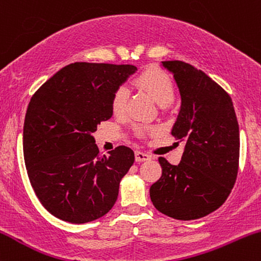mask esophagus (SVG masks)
Instances as JSON below:
<instances>
[{"label": "esophagus", "instance_id": "esophagus-1", "mask_svg": "<svg viewBox=\"0 0 261 261\" xmlns=\"http://www.w3.org/2000/svg\"><path fill=\"white\" fill-rule=\"evenodd\" d=\"M135 160H136V162H145V161L151 160V155L145 153V152L136 151L135 152Z\"/></svg>", "mask_w": 261, "mask_h": 261}]
</instances>
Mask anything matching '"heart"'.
<instances>
[{"label": "heart", "mask_w": 261, "mask_h": 261, "mask_svg": "<svg viewBox=\"0 0 261 261\" xmlns=\"http://www.w3.org/2000/svg\"><path fill=\"white\" fill-rule=\"evenodd\" d=\"M135 83L145 89L151 94L154 101L162 107H166L174 100L175 89L173 81L164 71L161 68L149 66L145 68L139 76L135 79ZM128 92L125 87H119L114 92L112 98V110L115 115H121L126 110ZM136 133L139 135H151L155 134L157 130L153 127L145 126V125H137Z\"/></svg>", "instance_id": "1"}]
</instances>
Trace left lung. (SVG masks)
<instances>
[{
  "instance_id": "8db88e82",
  "label": "left lung",
  "mask_w": 261,
  "mask_h": 261,
  "mask_svg": "<svg viewBox=\"0 0 261 261\" xmlns=\"http://www.w3.org/2000/svg\"><path fill=\"white\" fill-rule=\"evenodd\" d=\"M181 107L172 135L184 143L178 166L160 157L162 176L149 189L154 207L190 221L216 211L232 191L239 166V126L232 99L205 72L182 61H163Z\"/></svg>"
}]
</instances>
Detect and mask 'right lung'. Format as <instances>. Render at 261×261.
Returning <instances> with one entry per match:
<instances>
[{
    "instance_id": "right-lung-1",
    "label": "right lung",
    "mask_w": 261,
    "mask_h": 261,
    "mask_svg": "<svg viewBox=\"0 0 261 261\" xmlns=\"http://www.w3.org/2000/svg\"><path fill=\"white\" fill-rule=\"evenodd\" d=\"M136 66L74 62L44 83L29 101L23 152L29 180L50 214L71 223L112 210L135 154L119 146L99 153L92 134L112 118L114 92Z\"/></svg>"
}]
</instances>
